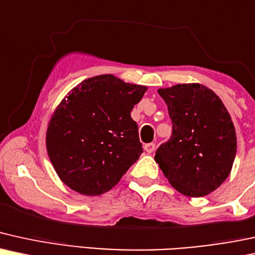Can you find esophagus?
I'll list each match as a JSON object with an SVG mask.
<instances>
[{
	"mask_svg": "<svg viewBox=\"0 0 255 255\" xmlns=\"http://www.w3.org/2000/svg\"><path fill=\"white\" fill-rule=\"evenodd\" d=\"M144 150L148 152V154H151V152L155 150V143H146L144 145Z\"/></svg>",
	"mask_w": 255,
	"mask_h": 255,
	"instance_id": "obj_1",
	"label": "esophagus"
}]
</instances>
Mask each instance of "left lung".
I'll list each match as a JSON object with an SVG mask.
<instances>
[{
	"label": "left lung",
	"instance_id": "obj_1",
	"mask_svg": "<svg viewBox=\"0 0 255 255\" xmlns=\"http://www.w3.org/2000/svg\"><path fill=\"white\" fill-rule=\"evenodd\" d=\"M168 107L172 136L155 161L176 191L203 197L228 178L236 154L235 128L211 89L199 83L158 89Z\"/></svg>",
	"mask_w": 255,
	"mask_h": 255
}]
</instances>
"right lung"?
I'll list each match as a JSON object with an SVG mask.
<instances>
[{"label": "right lung", "mask_w": 255, "mask_h": 255, "mask_svg": "<svg viewBox=\"0 0 255 255\" xmlns=\"http://www.w3.org/2000/svg\"><path fill=\"white\" fill-rule=\"evenodd\" d=\"M146 92L113 75L85 80L59 104L46 132L47 154L61 180L86 196L118 184L143 152L131 111Z\"/></svg>", "instance_id": "add662e5"}]
</instances>
